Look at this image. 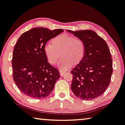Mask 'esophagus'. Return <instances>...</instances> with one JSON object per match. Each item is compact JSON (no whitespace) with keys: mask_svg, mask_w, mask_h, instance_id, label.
<instances>
[{"mask_svg":"<svg viewBox=\"0 0 125 125\" xmlns=\"http://www.w3.org/2000/svg\"><path fill=\"white\" fill-rule=\"evenodd\" d=\"M59 72H60V76H63L64 75L65 72H64V71L60 70V71H59Z\"/></svg>","mask_w":125,"mask_h":125,"instance_id":"34e87169","label":"esophagus"}]
</instances>
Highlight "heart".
Here are the masks:
<instances>
[{"label":"heart","mask_w":125,"mask_h":125,"mask_svg":"<svg viewBox=\"0 0 125 125\" xmlns=\"http://www.w3.org/2000/svg\"><path fill=\"white\" fill-rule=\"evenodd\" d=\"M52 44L46 43L43 51L49 63L54 65L57 62L60 53L62 57L59 62L61 70L70 68L72 64H77L83 58L85 52V43L79 38L68 34H60L53 39Z\"/></svg>","instance_id":"1"}]
</instances>
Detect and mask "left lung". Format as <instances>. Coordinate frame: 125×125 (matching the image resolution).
<instances>
[{"mask_svg": "<svg viewBox=\"0 0 125 125\" xmlns=\"http://www.w3.org/2000/svg\"><path fill=\"white\" fill-rule=\"evenodd\" d=\"M66 31L83 41V58L71 71L72 92L76 97L92 100L104 93L113 73L112 59L106 42L92 30Z\"/></svg>", "mask_w": 125, "mask_h": 125, "instance_id": "1", "label": "left lung"}]
</instances>
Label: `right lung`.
Segmentation results:
<instances>
[{
  "mask_svg": "<svg viewBox=\"0 0 125 125\" xmlns=\"http://www.w3.org/2000/svg\"><path fill=\"white\" fill-rule=\"evenodd\" d=\"M64 32L44 27L31 29L21 35L15 45L12 58L13 79L20 91L32 98L50 94L60 77L59 70L48 62L43 51L48 41Z\"/></svg>",
  "mask_w": 125,
  "mask_h": 125,
  "instance_id": "add662e5",
  "label": "right lung"
}]
</instances>
